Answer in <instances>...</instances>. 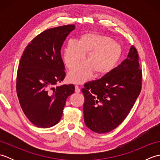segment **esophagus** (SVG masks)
Masks as SVG:
<instances>
[{
    "instance_id": "obj_1",
    "label": "esophagus",
    "mask_w": 160,
    "mask_h": 160,
    "mask_svg": "<svg viewBox=\"0 0 160 160\" xmlns=\"http://www.w3.org/2000/svg\"><path fill=\"white\" fill-rule=\"evenodd\" d=\"M75 91H76V93H80V87L77 85L75 86Z\"/></svg>"
}]
</instances>
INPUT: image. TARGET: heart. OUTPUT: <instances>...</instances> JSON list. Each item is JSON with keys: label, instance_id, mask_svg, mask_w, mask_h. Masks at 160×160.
Listing matches in <instances>:
<instances>
[{"label": "heart", "instance_id": "obj_1", "mask_svg": "<svg viewBox=\"0 0 160 160\" xmlns=\"http://www.w3.org/2000/svg\"><path fill=\"white\" fill-rule=\"evenodd\" d=\"M88 61L80 63L71 71L68 78L70 82L82 84L92 76L106 74L113 69L120 58L122 49L111 38L97 33H86L80 40H69L62 52V59L69 69L82 60L86 53Z\"/></svg>", "mask_w": 160, "mask_h": 160}]
</instances>
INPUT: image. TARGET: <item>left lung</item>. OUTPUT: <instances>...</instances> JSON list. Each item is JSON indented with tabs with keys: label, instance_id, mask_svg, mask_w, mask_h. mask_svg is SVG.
<instances>
[{
	"label": "left lung",
	"instance_id": "8db88e82",
	"mask_svg": "<svg viewBox=\"0 0 160 160\" xmlns=\"http://www.w3.org/2000/svg\"><path fill=\"white\" fill-rule=\"evenodd\" d=\"M84 87L87 127L98 133L113 130L127 118L141 91L142 70L136 49L132 46L120 65Z\"/></svg>",
	"mask_w": 160,
	"mask_h": 160
}]
</instances>
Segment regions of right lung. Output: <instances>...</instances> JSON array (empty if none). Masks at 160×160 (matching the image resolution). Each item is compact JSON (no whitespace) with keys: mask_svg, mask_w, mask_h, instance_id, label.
Instances as JSON below:
<instances>
[{"mask_svg":"<svg viewBox=\"0 0 160 160\" xmlns=\"http://www.w3.org/2000/svg\"><path fill=\"white\" fill-rule=\"evenodd\" d=\"M74 25L45 30L27 46L17 71L16 91L24 113L39 128H49L60 120L73 84L54 87L65 77L60 55L63 42Z\"/></svg>","mask_w":160,"mask_h":160,"instance_id":"right-lung-1","label":"right lung"}]
</instances>
